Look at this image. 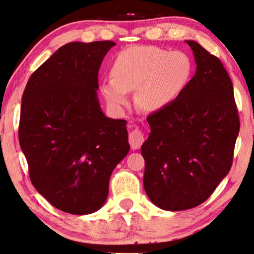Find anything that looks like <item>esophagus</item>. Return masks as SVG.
Segmentation results:
<instances>
[{
  "mask_svg": "<svg viewBox=\"0 0 254 254\" xmlns=\"http://www.w3.org/2000/svg\"><path fill=\"white\" fill-rule=\"evenodd\" d=\"M145 137H144V132L138 129V128H135L134 130H131L129 132V144L131 146V149H138L142 146V144L144 143Z\"/></svg>",
  "mask_w": 254,
  "mask_h": 254,
  "instance_id": "1",
  "label": "esophagus"
}]
</instances>
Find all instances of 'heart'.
<instances>
[{
	"mask_svg": "<svg viewBox=\"0 0 254 254\" xmlns=\"http://www.w3.org/2000/svg\"><path fill=\"white\" fill-rule=\"evenodd\" d=\"M192 74V63L186 54L169 52L155 46H130L116 55L112 78L100 85L108 103L122 109L128 103V92L135 91L140 110L164 109L186 89Z\"/></svg>",
	"mask_w": 254,
	"mask_h": 254,
	"instance_id": "1",
	"label": "heart"
}]
</instances>
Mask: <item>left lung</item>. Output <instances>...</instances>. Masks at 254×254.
I'll list each match as a JSON object with an SVG mask.
<instances>
[{"label":"left lung","mask_w":254,"mask_h":254,"mask_svg":"<svg viewBox=\"0 0 254 254\" xmlns=\"http://www.w3.org/2000/svg\"><path fill=\"white\" fill-rule=\"evenodd\" d=\"M196 73L174 101L149 115L142 145L144 189L161 209L178 211L206 201L230 171L240 131L233 83L222 62L186 40Z\"/></svg>","instance_id":"obj_1"}]
</instances>
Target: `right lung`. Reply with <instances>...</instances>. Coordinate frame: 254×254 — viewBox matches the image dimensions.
Segmentation results:
<instances>
[{
    "instance_id": "1",
    "label": "right lung",
    "mask_w": 254,
    "mask_h": 254,
    "mask_svg": "<svg viewBox=\"0 0 254 254\" xmlns=\"http://www.w3.org/2000/svg\"><path fill=\"white\" fill-rule=\"evenodd\" d=\"M114 41L68 43L32 73L19 142L33 187L54 207L88 215L105 205L114 169L129 151L127 122L106 117L98 73Z\"/></svg>"
}]
</instances>
